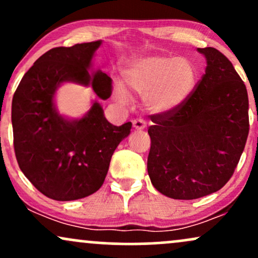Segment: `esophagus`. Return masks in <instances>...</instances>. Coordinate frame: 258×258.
Masks as SVG:
<instances>
[{
    "mask_svg": "<svg viewBox=\"0 0 258 258\" xmlns=\"http://www.w3.org/2000/svg\"><path fill=\"white\" fill-rule=\"evenodd\" d=\"M147 127V122L142 119H136L133 121V128L137 130V131H141V130H144Z\"/></svg>",
    "mask_w": 258,
    "mask_h": 258,
    "instance_id": "34e87169",
    "label": "esophagus"
}]
</instances>
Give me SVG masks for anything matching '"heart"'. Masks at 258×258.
<instances>
[{"label":"heart","instance_id":"heart-1","mask_svg":"<svg viewBox=\"0 0 258 258\" xmlns=\"http://www.w3.org/2000/svg\"><path fill=\"white\" fill-rule=\"evenodd\" d=\"M123 80L130 90L143 96L148 110L165 114L179 108L191 96L198 70L188 58L153 54L133 60L123 72ZM114 97L120 103L127 100L121 86L114 88Z\"/></svg>","mask_w":258,"mask_h":258}]
</instances>
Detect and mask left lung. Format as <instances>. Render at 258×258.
Masks as SVG:
<instances>
[{"instance_id": "obj_1", "label": "left lung", "mask_w": 258, "mask_h": 258, "mask_svg": "<svg viewBox=\"0 0 258 258\" xmlns=\"http://www.w3.org/2000/svg\"><path fill=\"white\" fill-rule=\"evenodd\" d=\"M205 74L179 108L152 115L148 173L156 190L193 200L220 190L238 165L248 135L244 81L226 55L198 48Z\"/></svg>"}]
</instances>
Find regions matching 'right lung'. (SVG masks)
Here are the masks:
<instances>
[{
    "instance_id": "add662e5",
    "label": "right lung",
    "mask_w": 258,
    "mask_h": 258,
    "mask_svg": "<svg viewBox=\"0 0 258 258\" xmlns=\"http://www.w3.org/2000/svg\"><path fill=\"white\" fill-rule=\"evenodd\" d=\"M102 41L55 47L25 73L12 100L16 158L37 190L58 201L96 193L104 182L115 149L131 132V122L114 126L93 102L81 119H68L55 108L54 96L64 82L91 86L102 99L111 94V79L90 73Z\"/></svg>"
}]
</instances>
